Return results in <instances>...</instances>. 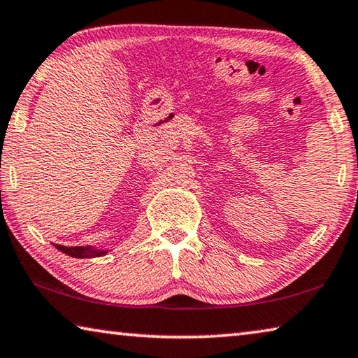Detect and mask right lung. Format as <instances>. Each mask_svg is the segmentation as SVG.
Returning <instances> with one entry per match:
<instances>
[{
	"instance_id": "right-lung-1",
	"label": "right lung",
	"mask_w": 358,
	"mask_h": 358,
	"mask_svg": "<svg viewBox=\"0 0 358 358\" xmlns=\"http://www.w3.org/2000/svg\"><path fill=\"white\" fill-rule=\"evenodd\" d=\"M57 250L63 251L64 254H68L71 257H77V259H85V257H98L106 254L107 251H99L94 250V248H83V246H63V245H55Z\"/></svg>"
}]
</instances>
